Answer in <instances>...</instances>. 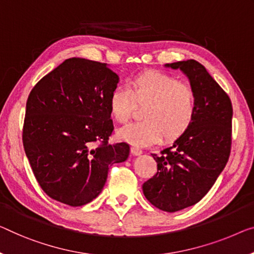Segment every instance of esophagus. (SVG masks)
Returning <instances> with one entry per match:
<instances>
[{
	"label": "esophagus",
	"instance_id": "esophagus-1",
	"mask_svg": "<svg viewBox=\"0 0 254 254\" xmlns=\"http://www.w3.org/2000/svg\"><path fill=\"white\" fill-rule=\"evenodd\" d=\"M131 153L134 155V156H139V155H141L142 154V150L139 148V147H135V146H133V147H131Z\"/></svg>",
	"mask_w": 254,
	"mask_h": 254
}]
</instances>
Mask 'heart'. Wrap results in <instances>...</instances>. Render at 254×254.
Returning <instances> with one entry per match:
<instances>
[{"label": "heart", "instance_id": "1", "mask_svg": "<svg viewBox=\"0 0 254 254\" xmlns=\"http://www.w3.org/2000/svg\"><path fill=\"white\" fill-rule=\"evenodd\" d=\"M135 106H145L142 121L117 131L119 139L134 146H149L163 137L165 141L180 138L196 114V96L190 85L160 70H147L128 79L127 88L117 86L108 97L112 119L126 123Z\"/></svg>", "mask_w": 254, "mask_h": 254}]
</instances>
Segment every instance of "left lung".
Wrapping results in <instances>:
<instances>
[{
    "instance_id": "1",
    "label": "left lung",
    "mask_w": 254,
    "mask_h": 254,
    "mask_svg": "<svg viewBox=\"0 0 254 254\" xmlns=\"http://www.w3.org/2000/svg\"><path fill=\"white\" fill-rule=\"evenodd\" d=\"M186 75L196 96L190 127L173 145L151 154L157 172L142 185L157 209L176 212L199 202L225 169L232 145L233 106L228 94L194 59L166 64Z\"/></svg>"
}]
</instances>
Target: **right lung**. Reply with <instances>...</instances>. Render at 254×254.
Masks as SVG:
<instances>
[{"instance_id":"right-lung-1","label":"right lung","mask_w":254,"mask_h":254,"mask_svg":"<svg viewBox=\"0 0 254 254\" xmlns=\"http://www.w3.org/2000/svg\"><path fill=\"white\" fill-rule=\"evenodd\" d=\"M119 76L107 64L69 58L30 91L22 143L43 191L70 206L100 194L109 166L127 161L126 142H108V97Z\"/></svg>"}]
</instances>
